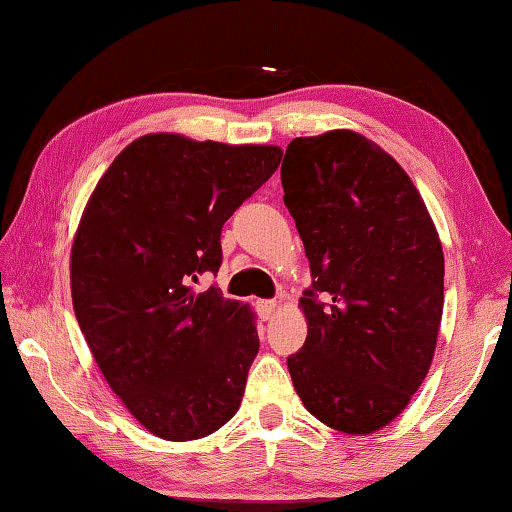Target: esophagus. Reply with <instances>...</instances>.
I'll use <instances>...</instances> for the list:
<instances>
[{
  "label": "esophagus",
  "mask_w": 512,
  "mask_h": 512,
  "mask_svg": "<svg viewBox=\"0 0 512 512\" xmlns=\"http://www.w3.org/2000/svg\"><path fill=\"white\" fill-rule=\"evenodd\" d=\"M277 311V302L273 300H257V314L264 320H271Z\"/></svg>",
  "instance_id": "1"
}]
</instances>
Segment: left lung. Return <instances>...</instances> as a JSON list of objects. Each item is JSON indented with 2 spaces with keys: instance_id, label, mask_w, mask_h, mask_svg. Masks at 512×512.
Instances as JSON below:
<instances>
[{
  "instance_id": "obj_1",
  "label": "left lung",
  "mask_w": 512,
  "mask_h": 512,
  "mask_svg": "<svg viewBox=\"0 0 512 512\" xmlns=\"http://www.w3.org/2000/svg\"><path fill=\"white\" fill-rule=\"evenodd\" d=\"M284 205L311 268L307 341L287 366L305 409L366 436L400 415L427 377L445 302L436 225L406 171L354 131L296 137Z\"/></svg>"
}]
</instances>
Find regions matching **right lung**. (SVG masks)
<instances>
[{"label": "right lung", "instance_id": "obj_1", "mask_svg": "<svg viewBox=\"0 0 512 512\" xmlns=\"http://www.w3.org/2000/svg\"><path fill=\"white\" fill-rule=\"evenodd\" d=\"M271 144L137 137L94 187L72 244V302L99 370L133 418L185 443L239 411L255 314L192 282L221 266V228L280 167Z\"/></svg>", "mask_w": 512, "mask_h": 512}]
</instances>
